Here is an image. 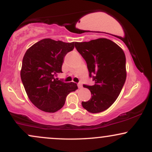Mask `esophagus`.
Listing matches in <instances>:
<instances>
[{
  "label": "esophagus",
  "instance_id": "1",
  "mask_svg": "<svg viewBox=\"0 0 152 152\" xmlns=\"http://www.w3.org/2000/svg\"><path fill=\"white\" fill-rule=\"evenodd\" d=\"M78 88H82V84H81V82H79V83H78Z\"/></svg>",
  "mask_w": 152,
  "mask_h": 152
}]
</instances>
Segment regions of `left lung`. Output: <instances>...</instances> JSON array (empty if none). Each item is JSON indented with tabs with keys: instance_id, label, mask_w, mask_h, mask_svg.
Segmentation results:
<instances>
[{
	"instance_id": "8db88e82",
	"label": "left lung",
	"mask_w": 152,
	"mask_h": 152,
	"mask_svg": "<svg viewBox=\"0 0 152 152\" xmlns=\"http://www.w3.org/2000/svg\"><path fill=\"white\" fill-rule=\"evenodd\" d=\"M75 47L86 61L88 76L94 82L92 86L83 84L90 90L91 97L82 102V106L91 113L105 111L118 98L126 81L125 54L107 38L76 42Z\"/></svg>"
}]
</instances>
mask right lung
Here are the masks:
<instances>
[{
	"label": "right lung",
	"mask_w": 152,
	"mask_h": 152,
	"mask_svg": "<svg viewBox=\"0 0 152 152\" xmlns=\"http://www.w3.org/2000/svg\"><path fill=\"white\" fill-rule=\"evenodd\" d=\"M74 46L75 42L45 38L26 50L20 78L29 99L38 109L49 113L58 111L68 94L78 88L76 83H65L56 78L62 73L64 57Z\"/></svg>",
	"instance_id": "obj_1"
}]
</instances>
